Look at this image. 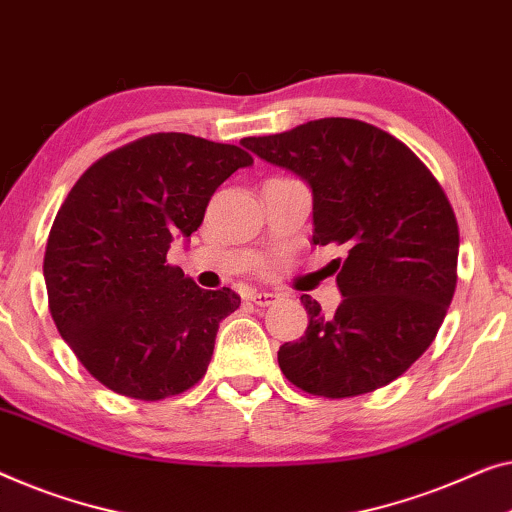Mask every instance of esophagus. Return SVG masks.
Returning a JSON list of instances; mask_svg holds the SVG:
<instances>
[{
	"mask_svg": "<svg viewBox=\"0 0 512 512\" xmlns=\"http://www.w3.org/2000/svg\"><path fill=\"white\" fill-rule=\"evenodd\" d=\"M249 300L254 302L258 307H268L272 302H277V295L274 293H265V291H251L249 293Z\"/></svg>",
	"mask_w": 512,
	"mask_h": 512,
	"instance_id": "34e87169",
	"label": "esophagus"
}]
</instances>
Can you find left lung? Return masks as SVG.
<instances>
[{"label": "left lung", "mask_w": 512, "mask_h": 512, "mask_svg": "<svg viewBox=\"0 0 512 512\" xmlns=\"http://www.w3.org/2000/svg\"><path fill=\"white\" fill-rule=\"evenodd\" d=\"M242 145L293 170L314 194V244H339L344 300L335 316L302 295L309 325L279 348L281 372L309 395L374 392L416 362L439 332L457 286L453 207L402 140L351 117H323Z\"/></svg>", "instance_id": "1"}]
</instances>
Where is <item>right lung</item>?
<instances>
[{
    "instance_id": "right-lung-1",
    "label": "right lung",
    "mask_w": 512,
    "mask_h": 512,
    "mask_svg": "<svg viewBox=\"0 0 512 512\" xmlns=\"http://www.w3.org/2000/svg\"><path fill=\"white\" fill-rule=\"evenodd\" d=\"M254 159L238 145L150 133L85 170L50 228L43 277L59 335L117 395L159 402L203 379L231 288L203 291L166 261L217 187Z\"/></svg>"
}]
</instances>
